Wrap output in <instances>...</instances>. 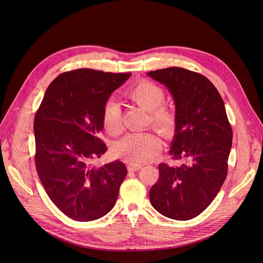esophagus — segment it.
Here are the masks:
<instances>
[{
	"mask_svg": "<svg viewBox=\"0 0 263 263\" xmlns=\"http://www.w3.org/2000/svg\"><path fill=\"white\" fill-rule=\"evenodd\" d=\"M127 168H128V171H136V170H139L141 168V164L129 163L128 165H127Z\"/></svg>",
	"mask_w": 263,
	"mask_h": 263,
	"instance_id": "1",
	"label": "esophagus"
}]
</instances>
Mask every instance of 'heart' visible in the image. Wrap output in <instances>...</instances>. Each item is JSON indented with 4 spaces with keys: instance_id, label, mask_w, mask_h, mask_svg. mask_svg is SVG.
<instances>
[{
    "instance_id": "obj_1",
    "label": "heart",
    "mask_w": 263,
    "mask_h": 263,
    "mask_svg": "<svg viewBox=\"0 0 263 263\" xmlns=\"http://www.w3.org/2000/svg\"><path fill=\"white\" fill-rule=\"evenodd\" d=\"M126 97L149 112V122L164 137H171L177 130L178 118L173 110L163 105L164 90L153 81L142 80L126 91ZM102 125L112 136L122 132L121 108L114 101H107L102 110ZM160 142L153 133H132L117 141L113 153L123 160L140 164L153 158Z\"/></svg>"
}]
</instances>
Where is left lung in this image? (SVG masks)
I'll list each match as a JSON object with an SVG mask.
<instances>
[{"label":"left lung","mask_w":263,"mask_h":263,"mask_svg":"<svg viewBox=\"0 0 263 263\" xmlns=\"http://www.w3.org/2000/svg\"><path fill=\"white\" fill-rule=\"evenodd\" d=\"M148 76L164 84L176 102L178 126L169 151L184 163L159 164V180L149 197L165 217L187 220L213 202L227 177L233 129L216 87L203 74L171 67Z\"/></svg>","instance_id":"8db88e82"}]
</instances>
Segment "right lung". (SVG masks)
<instances>
[{
    "instance_id": "right-lung-1",
    "label": "right lung",
    "mask_w": 263,
    "mask_h": 263,
    "mask_svg": "<svg viewBox=\"0 0 263 263\" xmlns=\"http://www.w3.org/2000/svg\"><path fill=\"white\" fill-rule=\"evenodd\" d=\"M132 73L78 69L59 74L47 87L34 121L35 164L49 198L78 221L101 218L114 208L127 169L122 161L102 166L99 135L109 95Z\"/></svg>"
}]
</instances>
